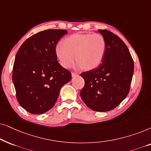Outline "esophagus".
Instances as JSON below:
<instances>
[{
  "label": "esophagus",
  "instance_id": "1",
  "mask_svg": "<svg viewBox=\"0 0 151 151\" xmlns=\"http://www.w3.org/2000/svg\"><path fill=\"white\" fill-rule=\"evenodd\" d=\"M72 77H76V76H78V74L76 73V72H72Z\"/></svg>",
  "mask_w": 151,
  "mask_h": 151
}]
</instances>
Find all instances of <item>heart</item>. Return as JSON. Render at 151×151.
<instances>
[{
  "label": "heart",
  "mask_w": 151,
  "mask_h": 151,
  "mask_svg": "<svg viewBox=\"0 0 151 151\" xmlns=\"http://www.w3.org/2000/svg\"><path fill=\"white\" fill-rule=\"evenodd\" d=\"M63 43L56 45L55 54L65 68H71L77 58V68L94 69L101 64L106 50L105 39L99 34H74L64 39Z\"/></svg>",
  "instance_id": "obj_1"
}]
</instances>
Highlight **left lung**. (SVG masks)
<instances>
[{
    "mask_svg": "<svg viewBox=\"0 0 151 151\" xmlns=\"http://www.w3.org/2000/svg\"><path fill=\"white\" fill-rule=\"evenodd\" d=\"M98 31L105 39V55L99 67L81 74L85 85L80 96L91 110L106 112L115 108L128 95L134 62L119 37L106 29Z\"/></svg>",
    "mask_w": 151,
    "mask_h": 151,
    "instance_id": "left-lung-1",
    "label": "left lung"
}]
</instances>
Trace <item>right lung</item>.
<instances>
[{"instance_id": "1", "label": "right lung", "mask_w": 151, "mask_h": 151, "mask_svg": "<svg viewBox=\"0 0 151 151\" xmlns=\"http://www.w3.org/2000/svg\"><path fill=\"white\" fill-rule=\"evenodd\" d=\"M68 33L47 29L26 40L18 50L12 81L17 99L29 113L43 114L55 106L62 86L71 80L69 70L57 61L55 47Z\"/></svg>"}]
</instances>
